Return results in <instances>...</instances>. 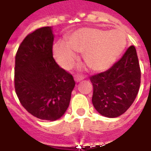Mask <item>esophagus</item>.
I'll use <instances>...</instances> for the list:
<instances>
[{"mask_svg": "<svg viewBox=\"0 0 151 151\" xmlns=\"http://www.w3.org/2000/svg\"><path fill=\"white\" fill-rule=\"evenodd\" d=\"M82 79H84V76L80 75V74H76V75L74 76V80H75L76 82H80Z\"/></svg>", "mask_w": 151, "mask_h": 151, "instance_id": "1", "label": "esophagus"}]
</instances>
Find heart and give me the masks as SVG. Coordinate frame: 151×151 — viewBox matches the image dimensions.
Returning <instances> with one entry per match:
<instances>
[{
	"label": "heart",
	"instance_id": "b5f03b06",
	"mask_svg": "<svg viewBox=\"0 0 151 151\" xmlns=\"http://www.w3.org/2000/svg\"><path fill=\"white\" fill-rule=\"evenodd\" d=\"M126 36L120 30L104 31L86 28L76 31L68 43H58L53 52L57 61L64 68H69L77 59L75 52L83 53V60L94 71L108 69L126 46Z\"/></svg>",
	"mask_w": 151,
	"mask_h": 151
}]
</instances>
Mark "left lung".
Wrapping results in <instances>:
<instances>
[{
	"instance_id": "left-lung-1",
	"label": "left lung",
	"mask_w": 151,
	"mask_h": 151,
	"mask_svg": "<svg viewBox=\"0 0 151 151\" xmlns=\"http://www.w3.org/2000/svg\"><path fill=\"white\" fill-rule=\"evenodd\" d=\"M93 85L92 103L104 116L124 113L135 100L141 84V69L135 47L130 46L122 57L104 72L90 77Z\"/></svg>"
}]
</instances>
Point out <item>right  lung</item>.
<instances>
[{"label": "right lung", "instance_id": "add662e5", "mask_svg": "<svg viewBox=\"0 0 151 151\" xmlns=\"http://www.w3.org/2000/svg\"><path fill=\"white\" fill-rule=\"evenodd\" d=\"M51 27L28 34L15 56L14 88L22 107L40 120H56L69 107L75 82L53 58Z\"/></svg>", "mask_w": 151, "mask_h": 151}]
</instances>
